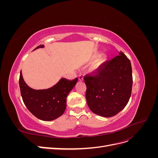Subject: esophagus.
Masks as SVG:
<instances>
[{"instance_id":"34e87169","label":"esophagus","mask_w":158,"mask_h":158,"mask_svg":"<svg viewBox=\"0 0 158 158\" xmlns=\"http://www.w3.org/2000/svg\"><path fill=\"white\" fill-rule=\"evenodd\" d=\"M78 79H79V80H80V81H82V80H84L83 76H82V75H80V76H78Z\"/></svg>"}]
</instances>
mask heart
Instances as JSON below:
<instances>
[{
    "mask_svg": "<svg viewBox=\"0 0 158 158\" xmlns=\"http://www.w3.org/2000/svg\"><path fill=\"white\" fill-rule=\"evenodd\" d=\"M99 52H96V53H95L94 55V58L95 57H97L99 55ZM107 60V56L106 54H102L99 56V58L95 60H94L92 64H91L90 66V70L92 71H95L98 70L101 66L106 63Z\"/></svg>",
    "mask_w": 158,
    "mask_h": 158,
    "instance_id": "obj_1",
    "label": "heart"
}]
</instances>
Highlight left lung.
Segmentation results:
<instances>
[{"label":"left lung","instance_id":"obj_1","mask_svg":"<svg viewBox=\"0 0 158 158\" xmlns=\"http://www.w3.org/2000/svg\"><path fill=\"white\" fill-rule=\"evenodd\" d=\"M85 98L94 113L103 117L115 115L125 107L132 87L131 61L122 51L98 70L84 76Z\"/></svg>","mask_w":158,"mask_h":158}]
</instances>
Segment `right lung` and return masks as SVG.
<instances>
[{"label":"right lung","mask_w":158,"mask_h":158,"mask_svg":"<svg viewBox=\"0 0 158 158\" xmlns=\"http://www.w3.org/2000/svg\"><path fill=\"white\" fill-rule=\"evenodd\" d=\"M43 47L44 45H41L35 49ZM77 82V78L73 80L63 78L50 88L34 89L24 82L21 70L19 85L23 102L27 109L40 120L50 121L64 113L66 107V98Z\"/></svg>","instance_id":"right-lung-1"}]
</instances>
